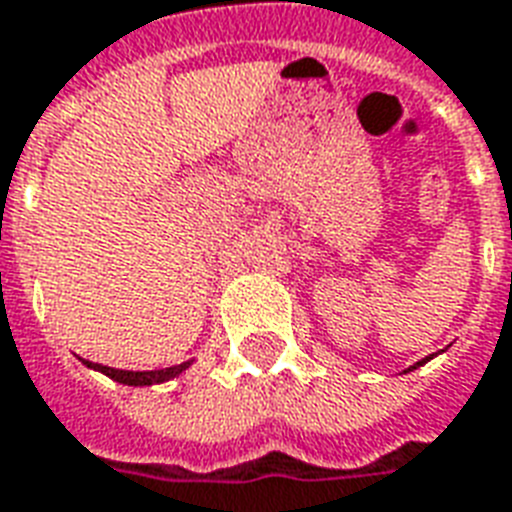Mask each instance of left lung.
<instances>
[{"label":"left lung","mask_w":512,"mask_h":512,"mask_svg":"<svg viewBox=\"0 0 512 512\" xmlns=\"http://www.w3.org/2000/svg\"><path fill=\"white\" fill-rule=\"evenodd\" d=\"M427 360H430V358H425V360H419L417 366H422V363H427ZM417 366H411V368H417ZM411 368H408V371H411Z\"/></svg>","instance_id":"obj_1"}]
</instances>
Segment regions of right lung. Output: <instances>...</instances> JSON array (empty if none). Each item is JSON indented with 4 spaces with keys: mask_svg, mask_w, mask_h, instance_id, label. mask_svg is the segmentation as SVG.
<instances>
[{
    "mask_svg": "<svg viewBox=\"0 0 512 512\" xmlns=\"http://www.w3.org/2000/svg\"><path fill=\"white\" fill-rule=\"evenodd\" d=\"M87 366L95 368V371H101L106 374L109 379L120 384H130V387H144V384H160V382H168L173 376H178L184 371L189 363H181V366H170V368H160V371H122V368H112V366H101V363H90L85 360Z\"/></svg>",
    "mask_w": 512,
    "mask_h": 512,
    "instance_id": "1",
    "label": "right lung"
}]
</instances>
